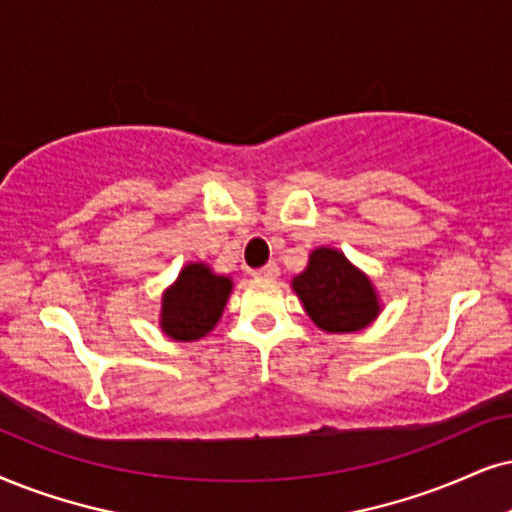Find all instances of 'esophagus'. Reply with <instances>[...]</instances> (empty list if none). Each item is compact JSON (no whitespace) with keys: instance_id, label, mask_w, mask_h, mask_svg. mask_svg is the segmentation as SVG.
I'll use <instances>...</instances> for the list:
<instances>
[{"instance_id":"obj_1","label":"esophagus","mask_w":512,"mask_h":512,"mask_svg":"<svg viewBox=\"0 0 512 512\" xmlns=\"http://www.w3.org/2000/svg\"><path fill=\"white\" fill-rule=\"evenodd\" d=\"M278 274H281V269H278V264H264L262 269H255L252 271V276L255 278H269V281H274V278H278Z\"/></svg>"}]
</instances>
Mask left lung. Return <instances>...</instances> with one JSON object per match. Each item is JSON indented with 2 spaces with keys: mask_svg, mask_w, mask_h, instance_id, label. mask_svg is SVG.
<instances>
[{
  "mask_svg": "<svg viewBox=\"0 0 512 512\" xmlns=\"http://www.w3.org/2000/svg\"><path fill=\"white\" fill-rule=\"evenodd\" d=\"M290 288L323 333H359L383 312L371 276L331 245L309 252L307 267L290 281Z\"/></svg>",
  "mask_w": 512,
  "mask_h": 512,
  "instance_id": "obj_1",
  "label": "left lung"
}]
</instances>
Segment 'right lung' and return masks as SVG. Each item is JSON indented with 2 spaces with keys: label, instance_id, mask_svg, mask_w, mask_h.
<instances>
[{
  "label": "right lung",
  "instance_id": "obj_1",
  "mask_svg": "<svg viewBox=\"0 0 512 512\" xmlns=\"http://www.w3.org/2000/svg\"><path fill=\"white\" fill-rule=\"evenodd\" d=\"M234 290V278L217 274L210 264L189 262L163 290L160 300V331L174 342L205 338L222 319Z\"/></svg>",
  "mask_w": 512,
  "mask_h": 512
}]
</instances>
